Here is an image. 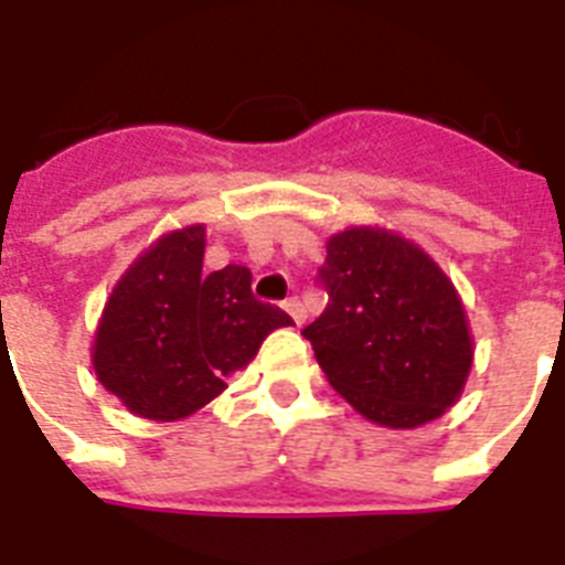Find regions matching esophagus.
I'll list each match as a JSON object with an SVG mask.
<instances>
[{"label": "esophagus", "mask_w": 565, "mask_h": 565, "mask_svg": "<svg viewBox=\"0 0 565 565\" xmlns=\"http://www.w3.org/2000/svg\"><path fill=\"white\" fill-rule=\"evenodd\" d=\"M284 310L290 313L296 326H301V322H305V308H301L299 299H287V301H284Z\"/></svg>", "instance_id": "34e87169"}]
</instances>
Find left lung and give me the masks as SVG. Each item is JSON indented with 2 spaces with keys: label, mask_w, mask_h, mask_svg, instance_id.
<instances>
[{
  "label": "left lung",
  "mask_w": 565,
  "mask_h": 565,
  "mask_svg": "<svg viewBox=\"0 0 565 565\" xmlns=\"http://www.w3.org/2000/svg\"><path fill=\"white\" fill-rule=\"evenodd\" d=\"M317 281L328 308L301 334L328 384L384 428H419L451 407L472 370L463 301L416 243L386 228L328 239Z\"/></svg>",
  "instance_id": "8db88e82"
}]
</instances>
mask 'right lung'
I'll return each mask as SVG.
<instances>
[{
	"label": "right lung",
	"instance_id": "right-lung-1",
	"mask_svg": "<svg viewBox=\"0 0 565 565\" xmlns=\"http://www.w3.org/2000/svg\"><path fill=\"white\" fill-rule=\"evenodd\" d=\"M202 260L204 225L170 231L128 266L102 310L93 370L143 419L175 422L204 407L266 334L292 326L252 296L246 266L204 275Z\"/></svg>",
	"mask_w": 565,
	"mask_h": 565
}]
</instances>
